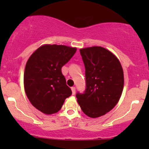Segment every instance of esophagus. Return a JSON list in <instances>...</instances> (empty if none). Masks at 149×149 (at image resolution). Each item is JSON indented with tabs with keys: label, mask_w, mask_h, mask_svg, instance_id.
Returning a JSON list of instances; mask_svg holds the SVG:
<instances>
[{
	"label": "esophagus",
	"mask_w": 149,
	"mask_h": 149,
	"mask_svg": "<svg viewBox=\"0 0 149 149\" xmlns=\"http://www.w3.org/2000/svg\"><path fill=\"white\" fill-rule=\"evenodd\" d=\"M71 91H72V94H73V95H74L75 93H76V87L74 86L71 87Z\"/></svg>",
	"instance_id": "esophagus-1"
}]
</instances>
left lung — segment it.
<instances>
[{
    "instance_id": "8db88e82",
    "label": "left lung",
    "mask_w": 149,
    "mask_h": 149,
    "mask_svg": "<svg viewBox=\"0 0 149 149\" xmlns=\"http://www.w3.org/2000/svg\"><path fill=\"white\" fill-rule=\"evenodd\" d=\"M85 66L86 88L76 97L82 111L90 118H98L109 112L119 101L124 86L120 61L102 47L80 49Z\"/></svg>"
}]
</instances>
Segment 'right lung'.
Here are the masks:
<instances>
[{
	"instance_id": "add662e5",
	"label": "right lung",
	"mask_w": 149,
	"mask_h": 149,
	"mask_svg": "<svg viewBox=\"0 0 149 149\" xmlns=\"http://www.w3.org/2000/svg\"><path fill=\"white\" fill-rule=\"evenodd\" d=\"M76 52V48L45 45L29 58L24 76V89L31 104L47 115L56 113L72 94L61 68Z\"/></svg>"
}]
</instances>
